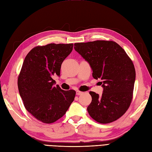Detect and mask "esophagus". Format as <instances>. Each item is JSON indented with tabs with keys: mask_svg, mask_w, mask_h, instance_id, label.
I'll list each match as a JSON object with an SVG mask.
<instances>
[{
	"mask_svg": "<svg viewBox=\"0 0 152 152\" xmlns=\"http://www.w3.org/2000/svg\"><path fill=\"white\" fill-rule=\"evenodd\" d=\"M83 94V92H82V91H80L79 90L76 91V95H82Z\"/></svg>",
	"mask_w": 152,
	"mask_h": 152,
	"instance_id": "esophagus-1",
	"label": "esophagus"
}]
</instances>
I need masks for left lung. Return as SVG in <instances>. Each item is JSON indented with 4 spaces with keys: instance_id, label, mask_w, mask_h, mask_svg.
<instances>
[{
    "instance_id": "1",
    "label": "left lung",
    "mask_w": 152,
    "mask_h": 152,
    "mask_svg": "<svg viewBox=\"0 0 152 152\" xmlns=\"http://www.w3.org/2000/svg\"><path fill=\"white\" fill-rule=\"evenodd\" d=\"M74 49L90 64L94 79H101V96L90 91L87 110L98 123H112L123 116L131 104L135 80L132 60L113 41L96 40L74 44Z\"/></svg>"
}]
</instances>
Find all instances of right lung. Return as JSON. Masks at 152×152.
I'll use <instances>...</instances> for the list:
<instances>
[{
	"mask_svg": "<svg viewBox=\"0 0 152 152\" xmlns=\"http://www.w3.org/2000/svg\"><path fill=\"white\" fill-rule=\"evenodd\" d=\"M73 44L37 46L25 57L18 78V88L29 113L44 123H54L66 113L75 91L55 86L52 77L60 76L61 64L73 50Z\"/></svg>",
	"mask_w": 152,
	"mask_h": 152,
	"instance_id": "obj_1",
	"label": "right lung"
}]
</instances>
